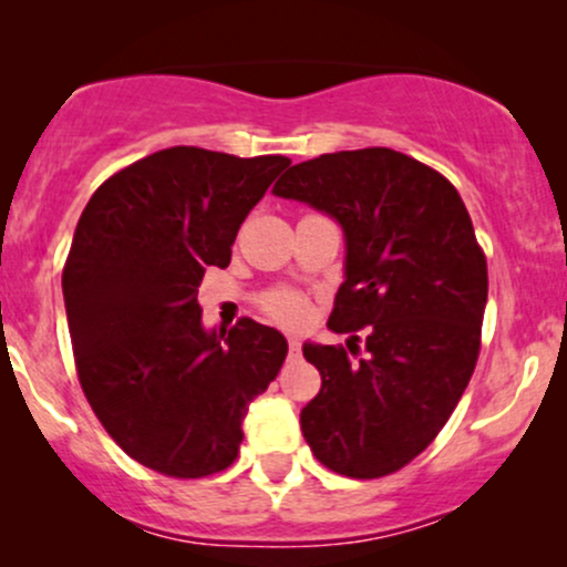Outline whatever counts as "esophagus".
<instances>
[{
    "mask_svg": "<svg viewBox=\"0 0 567 567\" xmlns=\"http://www.w3.org/2000/svg\"><path fill=\"white\" fill-rule=\"evenodd\" d=\"M288 347H290V357H298V354H301V341H298V338H290Z\"/></svg>",
    "mask_w": 567,
    "mask_h": 567,
    "instance_id": "obj_1",
    "label": "esophagus"
}]
</instances>
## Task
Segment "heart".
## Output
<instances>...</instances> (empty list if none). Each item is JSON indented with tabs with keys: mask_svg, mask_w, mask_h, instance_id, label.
Returning a JSON list of instances; mask_svg holds the SVG:
<instances>
[{
	"mask_svg": "<svg viewBox=\"0 0 567 567\" xmlns=\"http://www.w3.org/2000/svg\"><path fill=\"white\" fill-rule=\"evenodd\" d=\"M266 309L275 320L285 324H298L306 317V301L298 292H275V296L266 298Z\"/></svg>",
	"mask_w": 567,
	"mask_h": 567,
	"instance_id": "1",
	"label": "heart"
}]
</instances>
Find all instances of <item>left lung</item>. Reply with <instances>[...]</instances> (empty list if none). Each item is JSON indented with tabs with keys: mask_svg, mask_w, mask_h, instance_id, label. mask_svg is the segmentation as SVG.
I'll return each mask as SVG.
<instances>
[{
	"mask_svg": "<svg viewBox=\"0 0 567 567\" xmlns=\"http://www.w3.org/2000/svg\"><path fill=\"white\" fill-rule=\"evenodd\" d=\"M271 192L341 226L347 258L328 328H368L357 362L303 343L322 375L301 410L303 437L347 477L402 470L447 424L480 354L487 266L470 213L451 181L381 146L292 165Z\"/></svg>",
	"mask_w": 567,
	"mask_h": 567,
	"instance_id": "1",
	"label": "left lung"
}]
</instances>
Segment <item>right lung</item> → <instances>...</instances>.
Wrapping results in <instances>:
<instances>
[{
  "label": "right lung",
  "mask_w": 567,
  "mask_h": 567,
  "mask_svg": "<svg viewBox=\"0 0 567 567\" xmlns=\"http://www.w3.org/2000/svg\"><path fill=\"white\" fill-rule=\"evenodd\" d=\"M288 157L173 146L90 197L66 269L69 333L97 421L130 458L171 477L234 464L247 408L277 379L288 341L239 320L205 328L197 288L226 269L247 213Z\"/></svg>",
  "instance_id": "obj_1"
}]
</instances>
